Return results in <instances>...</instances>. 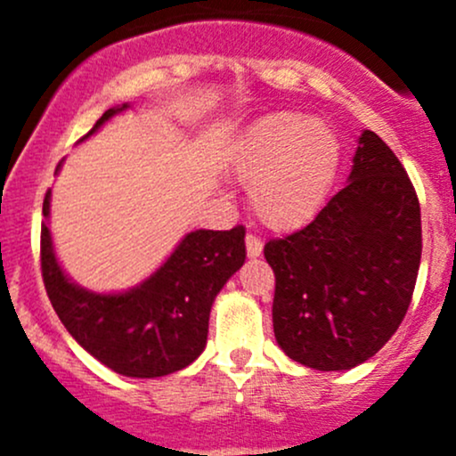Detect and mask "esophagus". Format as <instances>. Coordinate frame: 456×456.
<instances>
[{"label": "esophagus", "instance_id": "obj_1", "mask_svg": "<svg viewBox=\"0 0 456 456\" xmlns=\"http://www.w3.org/2000/svg\"><path fill=\"white\" fill-rule=\"evenodd\" d=\"M245 248H248L249 258H258V256L263 254V241H260L258 237H254V234H248V237H245Z\"/></svg>", "mask_w": 456, "mask_h": 456}]
</instances>
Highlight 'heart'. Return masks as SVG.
<instances>
[{
    "label": "heart",
    "mask_w": 456,
    "mask_h": 456,
    "mask_svg": "<svg viewBox=\"0 0 456 456\" xmlns=\"http://www.w3.org/2000/svg\"><path fill=\"white\" fill-rule=\"evenodd\" d=\"M338 166L334 129L293 111L254 122L234 157V174L249 189L254 215L273 230L310 222L330 196Z\"/></svg>",
    "instance_id": "1"
}]
</instances>
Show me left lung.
Segmentation results:
<instances>
[{
  "label": "left lung",
  "instance_id": "1",
  "mask_svg": "<svg viewBox=\"0 0 456 456\" xmlns=\"http://www.w3.org/2000/svg\"><path fill=\"white\" fill-rule=\"evenodd\" d=\"M420 254V204L405 167L362 131L346 185L308 226L265 245L280 349L314 370L364 364L405 319Z\"/></svg>",
  "mask_w": 456,
  "mask_h": 456
}]
</instances>
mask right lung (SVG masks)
I'll return each mask as SVG.
<instances>
[{
	"mask_svg": "<svg viewBox=\"0 0 456 456\" xmlns=\"http://www.w3.org/2000/svg\"><path fill=\"white\" fill-rule=\"evenodd\" d=\"M129 107H110L84 140ZM60 167L62 161L55 174ZM43 215L45 289L62 325L92 357L118 375L135 379L172 375L200 357L215 297L245 263L243 226L187 232L161 267L140 284L118 293H96L77 284L55 256L49 230L51 189Z\"/></svg>",
	"mask_w": 456,
	"mask_h": 456,
	"instance_id": "right-lung-1",
	"label": "right lung"
}]
</instances>
